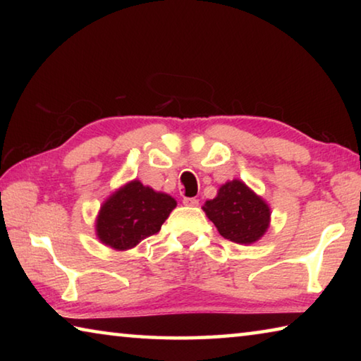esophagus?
<instances>
[{"label": "esophagus", "instance_id": "obj_1", "mask_svg": "<svg viewBox=\"0 0 361 361\" xmlns=\"http://www.w3.org/2000/svg\"><path fill=\"white\" fill-rule=\"evenodd\" d=\"M183 204L188 205V207H197L199 200L195 197H185V199H183Z\"/></svg>", "mask_w": 361, "mask_h": 361}]
</instances>
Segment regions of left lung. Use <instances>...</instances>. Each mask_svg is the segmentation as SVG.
<instances>
[{
  "mask_svg": "<svg viewBox=\"0 0 361 361\" xmlns=\"http://www.w3.org/2000/svg\"><path fill=\"white\" fill-rule=\"evenodd\" d=\"M202 210L224 239L240 245L258 242L271 224V207L242 180L226 181Z\"/></svg>",
  "mask_w": 361,
  "mask_h": 361,
  "instance_id": "8db88e82",
  "label": "left lung"
}]
</instances>
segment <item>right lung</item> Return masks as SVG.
<instances>
[{
  "label": "right lung",
  "mask_w": 361,
  "mask_h": 361,
  "mask_svg": "<svg viewBox=\"0 0 361 361\" xmlns=\"http://www.w3.org/2000/svg\"><path fill=\"white\" fill-rule=\"evenodd\" d=\"M175 207L172 195L132 180L102 204L95 219L97 239L118 252L130 250L159 232Z\"/></svg>",
  "instance_id": "add662e5"
}]
</instances>
